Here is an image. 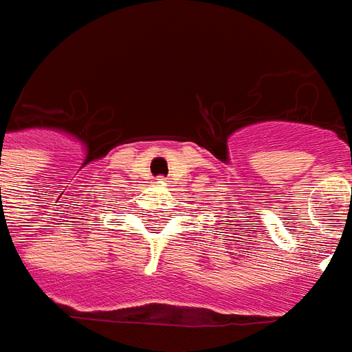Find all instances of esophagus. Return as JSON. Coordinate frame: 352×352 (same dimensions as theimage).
Segmentation results:
<instances>
[{
  "mask_svg": "<svg viewBox=\"0 0 352 352\" xmlns=\"http://www.w3.org/2000/svg\"><path fill=\"white\" fill-rule=\"evenodd\" d=\"M160 183H164V179H160Z\"/></svg>",
  "mask_w": 352,
  "mask_h": 352,
  "instance_id": "1",
  "label": "esophagus"
}]
</instances>
